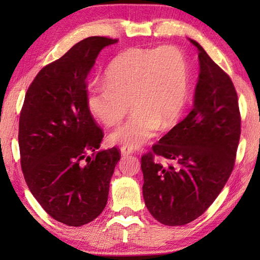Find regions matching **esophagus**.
<instances>
[{"instance_id": "esophagus-1", "label": "esophagus", "mask_w": 260, "mask_h": 260, "mask_svg": "<svg viewBox=\"0 0 260 260\" xmlns=\"http://www.w3.org/2000/svg\"><path fill=\"white\" fill-rule=\"evenodd\" d=\"M120 152H121V156L125 157V156L132 155V153H133V150H132V149H129V148H127V147H121Z\"/></svg>"}]
</instances>
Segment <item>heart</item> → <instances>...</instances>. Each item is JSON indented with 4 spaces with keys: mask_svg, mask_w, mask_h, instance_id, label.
I'll return each mask as SVG.
<instances>
[{
    "mask_svg": "<svg viewBox=\"0 0 260 260\" xmlns=\"http://www.w3.org/2000/svg\"><path fill=\"white\" fill-rule=\"evenodd\" d=\"M188 64L174 46L152 49L131 48L114 57L107 80L88 86L91 116L111 125L124 116L131 101L134 112L110 131L111 144L135 149L179 119L187 102Z\"/></svg>",
    "mask_w": 260,
    "mask_h": 260,
    "instance_id": "obj_1",
    "label": "heart"
}]
</instances>
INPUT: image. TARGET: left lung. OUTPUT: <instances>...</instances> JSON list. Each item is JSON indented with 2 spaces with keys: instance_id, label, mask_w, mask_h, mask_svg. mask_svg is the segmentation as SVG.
<instances>
[{
  "instance_id": "8db88e82",
  "label": "left lung",
  "mask_w": 260,
  "mask_h": 260,
  "mask_svg": "<svg viewBox=\"0 0 260 260\" xmlns=\"http://www.w3.org/2000/svg\"><path fill=\"white\" fill-rule=\"evenodd\" d=\"M189 41L200 60L192 110L141 158L144 203L166 226L186 225L213 203L234 169L241 135L239 100L231 78L199 42Z\"/></svg>"
}]
</instances>
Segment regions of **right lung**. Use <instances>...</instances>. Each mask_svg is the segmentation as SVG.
<instances>
[{
    "instance_id": "1",
    "label": "right lung",
    "mask_w": 260,
    "mask_h": 260,
    "mask_svg": "<svg viewBox=\"0 0 260 260\" xmlns=\"http://www.w3.org/2000/svg\"><path fill=\"white\" fill-rule=\"evenodd\" d=\"M117 42L90 37L74 45L38 73L20 112L25 181L43 210L68 226L86 225L101 214L120 159L117 148L96 151L103 132L87 108L86 81L101 50Z\"/></svg>"
}]
</instances>
